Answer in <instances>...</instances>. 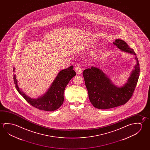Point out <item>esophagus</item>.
<instances>
[{"mask_svg": "<svg viewBox=\"0 0 150 150\" xmlns=\"http://www.w3.org/2000/svg\"><path fill=\"white\" fill-rule=\"evenodd\" d=\"M75 71H76L77 74H81L82 73V69L80 67H76L75 69Z\"/></svg>", "mask_w": 150, "mask_h": 150, "instance_id": "esophagus-1", "label": "esophagus"}]
</instances>
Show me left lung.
Segmentation results:
<instances>
[{"label": "left lung", "mask_w": 150, "mask_h": 150, "mask_svg": "<svg viewBox=\"0 0 150 150\" xmlns=\"http://www.w3.org/2000/svg\"><path fill=\"white\" fill-rule=\"evenodd\" d=\"M113 44L121 51L135 56V64L128 80L123 86L113 84L108 76L100 69L92 67L83 71L89 99L95 108L107 109L123 105L132 96L140 73V65L134 50L122 40L116 39Z\"/></svg>", "instance_id": "left-lung-1"}]
</instances>
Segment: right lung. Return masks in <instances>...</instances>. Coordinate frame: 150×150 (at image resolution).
Masks as SVG:
<instances>
[{
  "label": "right lung",
  "instance_id": "1",
  "mask_svg": "<svg viewBox=\"0 0 150 150\" xmlns=\"http://www.w3.org/2000/svg\"><path fill=\"white\" fill-rule=\"evenodd\" d=\"M13 71H15V67ZM75 75H76V73L73 70L72 65L59 71L47 92L35 99L30 98L19 88L15 74L13 79L16 88L19 93L31 106L41 110L53 111L62 105L64 101V90L69 81Z\"/></svg>",
  "mask_w": 150,
  "mask_h": 150
}]
</instances>
